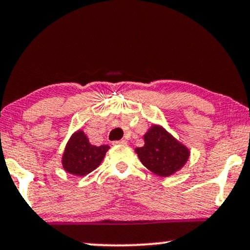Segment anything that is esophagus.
<instances>
[{"mask_svg":"<svg viewBox=\"0 0 250 250\" xmlns=\"http://www.w3.org/2000/svg\"><path fill=\"white\" fill-rule=\"evenodd\" d=\"M125 144H126V140H124V139L115 141V143H113V145H125Z\"/></svg>","mask_w":250,"mask_h":250,"instance_id":"obj_1","label":"esophagus"}]
</instances>
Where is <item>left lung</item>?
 Here are the masks:
<instances>
[{"instance_id": "1", "label": "left lung", "mask_w": 250, "mask_h": 250, "mask_svg": "<svg viewBox=\"0 0 250 250\" xmlns=\"http://www.w3.org/2000/svg\"><path fill=\"white\" fill-rule=\"evenodd\" d=\"M145 145L135 148L140 161L148 170L168 177L180 170L190 156L189 149L162 126L153 125L144 135Z\"/></svg>"}]
</instances>
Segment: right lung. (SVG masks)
Returning a JSON list of instances; mask_svg holds the SVG:
<instances>
[{"mask_svg":"<svg viewBox=\"0 0 250 250\" xmlns=\"http://www.w3.org/2000/svg\"><path fill=\"white\" fill-rule=\"evenodd\" d=\"M109 148L107 145H91L84 132L79 130L73 133L66 145L61 160L62 167L75 176H85L101 165Z\"/></svg>","mask_w":250,"mask_h":250,"instance_id":"obj_1","label":"right lung"}]
</instances>
